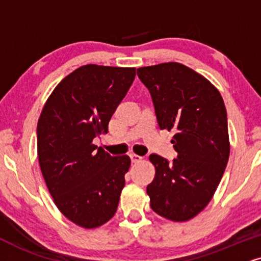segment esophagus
<instances>
[{"mask_svg":"<svg viewBox=\"0 0 261 261\" xmlns=\"http://www.w3.org/2000/svg\"><path fill=\"white\" fill-rule=\"evenodd\" d=\"M129 156H130V159H132V162H134V163L140 162V161L143 160V157L139 156V155H137V153H130Z\"/></svg>","mask_w":261,"mask_h":261,"instance_id":"esophagus-1","label":"esophagus"}]
</instances>
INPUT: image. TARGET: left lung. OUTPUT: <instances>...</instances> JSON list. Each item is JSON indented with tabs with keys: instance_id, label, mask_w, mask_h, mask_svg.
I'll list each match as a JSON object with an SVG mask.
<instances>
[{
	"instance_id": "obj_1",
	"label": "left lung",
	"mask_w": 261,
	"mask_h": 261,
	"mask_svg": "<svg viewBox=\"0 0 261 261\" xmlns=\"http://www.w3.org/2000/svg\"><path fill=\"white\" fill-rule=\"evenodd\" d=\"M149 89L161 129L175 130L178 157L150 155L156 173L147 185L152 211L172 221H188L214 196L230 156L226 109L205 77L180 63L137 70Z\"/></svg>"
}]
</instances>
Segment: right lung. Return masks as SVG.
I'll list each match as a JSON object with an SVG mask.
<instances>
[{
  "mask_svg": "<svg viewBox=\"0 0 261 261\" xmlns=\"http://www.w3.org/2000/svg\"><path fill=\"white\" fill-rule=\"evenodd\" d=\"M136 67L83 65L58 85L37 123V155L53 201L70 221L101 226L118 207L129 156H111L93 139L108 133Z\"/></svg>",
  "mask_w": 261,
  "mask_h": 261,
  "instance_id": "right-lung-1",
  "label": "right lung"
}]
</instances>
